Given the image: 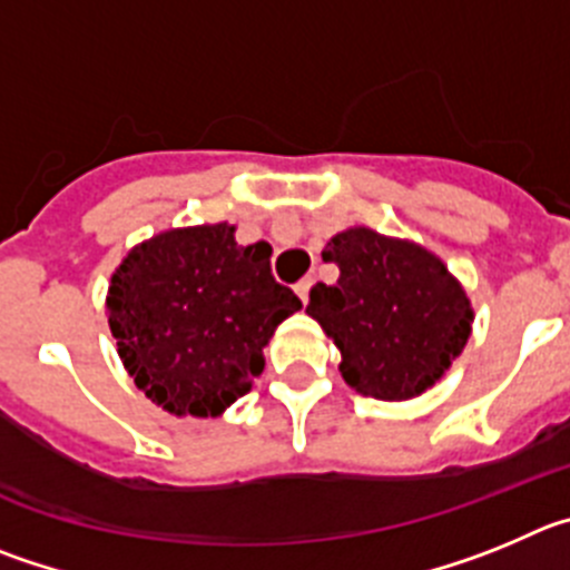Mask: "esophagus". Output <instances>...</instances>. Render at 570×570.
I'll return each instance as SVG.
<instances>
[{
    "label": "esophagus",
    "instance_id": "1",
    "mask_svg": "<svg viewBox=\"0 0 570 570\" xmlns=\"http://www.w3.org/2000/svg\"><path fill=\"white\" fill-rule=\"evenodd\" d=\"M312 284H315V281H312V278H304V281H301V284L295 286L297 297H301V301H304V304H309V292H312Z\"/></svg>",
    "mask_w": 570,
    "mask_h": 570
}]
</instances>
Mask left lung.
<instances>
[{
    "mask_svg": "<svg viewBox=\"0 0 570 570\" xmlns=\"http://www.w3.org/2000/svg\"><path fill=\"white\" fill-rule=\"evenodd\" d=\"M337 284L309 292V312L341 348L343 381L377 400L432 389L471 335V301L443 261L420 244L368 227L346 229L323 249Z\"/></svg>",
    "mask_w": 570,
    "mask_h": 570,
    "instance_id": "1",
    "label": "left lung"
}]
</instances>
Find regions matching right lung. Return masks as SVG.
<instances>
[{
	"mask_svg": "<svg viewBox=\"0 0 570 570\" xmlns=\"http://www.w3.org/2000/svg\"><path fill=\"white\" fill-rule=\"evenodd\" d=\"M273 247L235 227L167 229L127 253L107 323L136 386L170 414L218 417L264 372V346L301 297L273 278Z\"/></svg>",
	"mask_w": 570,
	"mask_h": 570,
	"instance_id": "1",
	"label": "right lung"
}]
</instances>
